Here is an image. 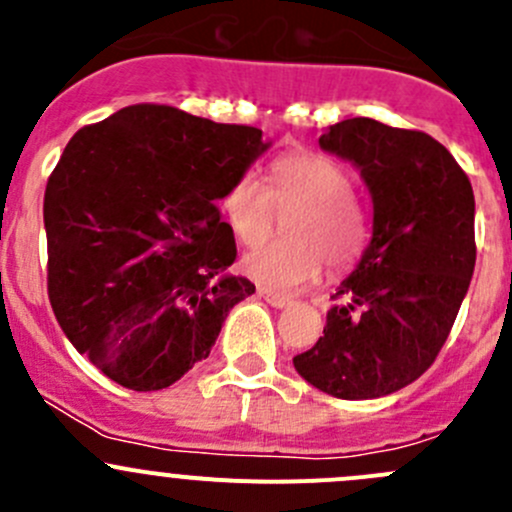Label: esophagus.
<instances>
[{
	"mask_svg": "<svg viewBox=\"0 0 512 512\" xmlns=\"http://www.w3.org/2000/svg\"><path fill=\"white\" fill-rule=\"evenodd\" d=\"M257 294H260V297L265 299V302H270L272 307H287V304L292 302V299H289L287 294L272 292V289H265V287H260V289H257Z\"/></svg>",
	"mask_w": 512,
	"mask_h": 512,
	"instance_id": "obj_1",
	"label": "esophagus"
}]
</instances>
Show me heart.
<instances>
[{"label": "heart", "instance_id": "obj_1", "mask_svg": "<svg viewBox=\"0 0 512 512\" xmlns=\"http://www.w3.org/2000/svg\"><path fill=\"white\" fill-rule=\"evenodd\" d=\"M352 175L319 153H289L270 168V185L245 173L220 198L237 240L255 247L272 235L277 213L286 215L287 237L245 257V272L260 285L294 289L317 280L322 267L332 275L349 270L364 252L369 223L354 198Z\"/></svg>", "mask_w": 512, "mask_h": 512}]
</instances>
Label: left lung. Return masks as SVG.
Masks as SVG:
<instances>
[{"instance_id": "left-lung-1", "label": "left lung", "mask_w": 512, "mask_h": 512, "mask_svg": "<svg viewBox=\"0 0 512 512\" xmlns=\"http://www.w3.org/2000/svg\"><path fill=\"white\" fill-rule=\"evenodd\" d=\"M319 146L361 170L374 232L294 369L337 399H379L416 381L451 334L476 267V200L466 170L423 131L347 118Z\"/></svg>"}]
</instances>
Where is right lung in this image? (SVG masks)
I'll return each instance as SVG.
<instances>
[{"label": "right lung", "mask_w": 512, "mask_h": 512, "mask_svg": "<svg viewBox=\"0 0 512 512\" xmlns=\"http://www.w3.org/2000/svg\"><path fill=\"white\" fill-rule=\"evenodd\" d=\"M270 143L260 128L138 103L74 133L49 175V299L76 352L158 391L208 359L255 285L218 200Z\"/></svg>", "instance_id": "1"}]
</instances>
